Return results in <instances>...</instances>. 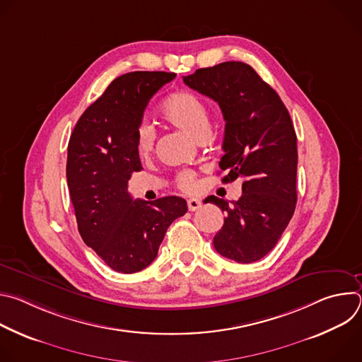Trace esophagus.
Segmentation results:
<instances>
[{
	"label": "esophagus",
	"instance_id": "1",
	"mask_svg": "<svg viewBox=\"0 0 362 362\" xmlns=\"http://www.w3.org/2000/svg\"><path fill=\"white\" fill-rule=\"evenodd\" d=\"M200 206H202V202H200L199 199H189V200H187V208H189L190 212L197 211V209L200 208Z\"/></svg>",
	"mask_w": 362,
	"mask_h": 362
}]
</instances>
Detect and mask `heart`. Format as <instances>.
Instances as JSON below:
<instances>
[{"instance_id": "obj_1", "label": "heart", "mask_w": 362, "mask_h": 362, "mask_svg": "<svg viewBox=\"0 0 362 362\" xmlns=\"http://www.w3.org/2000/svg\"><path fill=\"white\" fill-rule=\"evenodd\" d=\"M160 116L172 126L183 130L196 140L209 134L211 120L204 103L189 91L170 94L160 106ZM156 140L154 130L143 123L136 132V148L140 156L146 158L151 153ZM177 185L185 192H194L197 187L196 175L192 170H183L177 175Z\"/></svg>"}]
</instances>
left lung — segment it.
Instances as JSON below:
<instances>
[{
    "label": "left lung",
    "instance_id": "8db88e82",
    "mask_svg": "<svg viewBox=\"0 0 362 362\" xmlns=\"http://www.w3.org/2000/svg\"><path fill=\"white\" fill-rule=\"evenodd\" d=\"M183 81L215 100L226 122L219 168L225 183L243 179L233 206L216 196L206 200L226 212L214 238L228 259L250 264L268 255L286 229L296 204V134L278 93L250 66L225 62L199 69Z\"/></svg>",
    "mask_w": 362,
    "mask_h": 362
}]
</instances>
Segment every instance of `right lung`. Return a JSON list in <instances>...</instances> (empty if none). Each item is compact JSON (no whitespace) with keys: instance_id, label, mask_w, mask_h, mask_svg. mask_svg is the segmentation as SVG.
I'll list each match as a JSON object with an SVG mask.
<instances>
[{"instance_id":"1","label":"right lung","mask_w":362,"mask_h":362,"mask_svg":"<svg viewBox=\"0 0 362 362\" xmlns=\"http://www.w3.org/2000/svg\"><path fill=\"white\" fill-rule=\"evenodd\" d=\"M176 77L133 71L115 78L78 119L67 151V185L78 232L107 267L134 274L148 267L172 222L187 212L179 196L133 200L127 182L141 163L136 132L148 100Z\"/></svg>"}]
</instances>
